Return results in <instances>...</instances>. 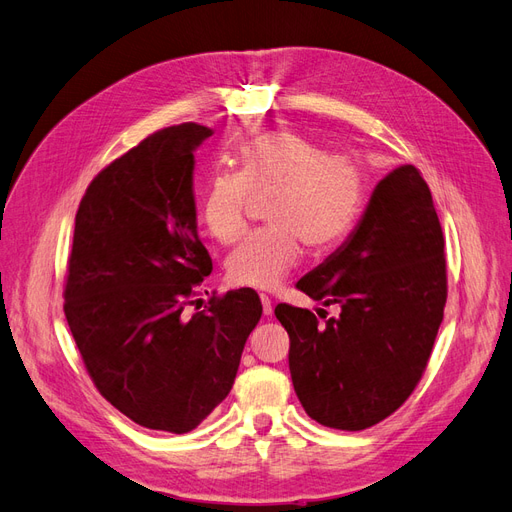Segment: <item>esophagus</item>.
<instances>
[{
	"mask_svg": "<svg viewBox=\"0 0 512 512\" xmlns=\"http://www.w3.org/2000/svg\"><path fill=\"white\" fill-rule=\"evenodd\" d=\"M260 303H262V314L271 316L273 314V303H271V299L267 297V294H260Z\"/></svg>",
	"mask_w": 512,
	"mask_h": 512,
	"instance_id": "obj_1",
	"label": "esophagus"
}]
</instances>
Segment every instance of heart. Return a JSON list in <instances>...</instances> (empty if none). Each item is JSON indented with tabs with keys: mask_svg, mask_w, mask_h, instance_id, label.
Here are the masks:
<instances>
[{
	"mask_svg": "<svg viewBox=\"0 0 512 512\" xmlns=\"http://www.w3.org/2000/svg\"><path fill=\"white\" fill-rule=\"evenodd\" d=\"M252 194H273L265 228L247 235L226 260L237 286L271 290L301 258V241L314 250L344 241L359 218L363 175L352 158L327 153L314 138L288 130L254 136L239 149V173H215L200 198V215L220 243L247 226Z\"/></svg>",
	"mask_w": 512,
	"mask_h": 512,
	"instance_id": "obj_1",
	"label": "heart"
}]
</instances>
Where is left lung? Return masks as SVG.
<instances>
[{
  "label": "left lung",
  "mask_w": 512,
  "mask_h": 512,
  "mask_svg": "<svg viewBox=\"0 0 512 512\" xmlns=\"http://www.w3.org/2000/svg\"><path fill=\"white\" fill-rule=\"evenodd\" d=\"M297 288L342 309L322 324L309 309L275 307L301 406L344 431L384 421L421 380L446 303L442 226L418 168L391 170L348 241Z\"/></svg>",
  "instance_id": "left-lung-1"
}]
</instances>
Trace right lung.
<instances>
[{"mask_svg": "<svg viewBox=\"0 0 512 512\" xmlns=\"http://www.w3.org/2000/svg\"><path fill=\"white\" fill-rule=\"evenodd\" d=\"M211 134L190 121L147 136L100 170L76 211L68 327L100 395L147 429L203 423L262 316L252 288L183 314L213 269L194 203V151Z\"/></svg>", "mask_w": 512, "mask_h": 512, "instance_id": "1", "label": "right lung"}]
</instances>
